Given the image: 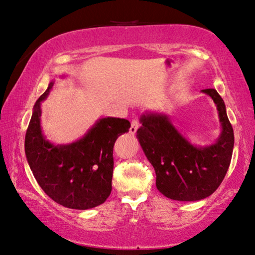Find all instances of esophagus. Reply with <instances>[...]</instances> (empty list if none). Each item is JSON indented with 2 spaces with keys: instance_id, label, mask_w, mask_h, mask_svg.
Masks as SVG:
<instances>
[{
  "instance_id": "esophagus-1",
  "label": "esophagus",
  "mask_w": 255,
  "mask_h": 255,
  "mask_svg": "<svg viewBox=\"0 0 255 255\" xmlns=\"http://www.w3.org/2000/svg\"><path fill=\"white\" fill-rule=\"evenodd\" d=\"M139 128V121L138 120H132L131 122V128H130V133L131 134H134Z\"/></svg>"
}]
</instances>
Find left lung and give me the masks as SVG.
I'll return each mask as SVG.
<instances>
[{
    "mask_svg": "<svg viewBox=\"0 0 255 255\" xmlns=\"http://www.w3.org/2000/svg\"><path fill=\"white\" fill-rule=\"evenodd\" d=\"M202 92L217 105L221 133L215 143L206 147L191 144L163 114H143L136 138L155 168L156 187L174 201L194 202L209 197L228 171L234 149V130L226 106L214 89Z\"/></svg>",
    "mask_w": 255,
    "mask_h": 255,
    "instance_id": "obj_1",
    "label": "left lung"
}]
</instances>
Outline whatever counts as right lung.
<instances>
[{"instance_id": "obj_1", "label": "right lung", "mask_w": 255, "mask_h": 255, "mask_svg": "<svg viewBox=\"0 0 255 255\" xmlns=\"http://www.w3.org/2000/svg\"><path fill=\"white\" fill-rule=\"evenodd\" d=\"M53 82L34 105L25 136V154L35 179L51 199L68 209L88 210L108 198L112 191L116 139L128 132V120L105 117L87 134L69 144L54 146L41 128V103Z\"/></svg>"}]
</instances>
